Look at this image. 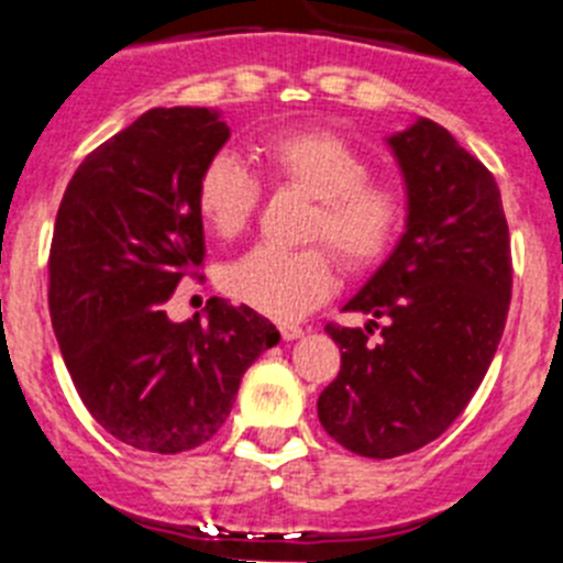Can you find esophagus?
<instances>
[{
	"label": "esophagus",
	"mask_w": 563,
	"mask_h": 563,
	"mask_svg": "<svg viewBox=\"0 0 563 563\" xmlns=\"http://www.w3.org/2000/svg\"><path fill=\"white\" fill-rule=\"evenodd\" d=\"M278 332H282V338H285V341H296V338L305 335V330H301L298 324H282L278 327Z\"/></svg>",
	"instance_id": "34e87169"
}]
</instances>
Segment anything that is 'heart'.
<instances>
[{"instance_id":"heart-1","label":"heart","mask_w":563,"mask_h":563,"mask_svg":"<svg viewBox=\"0 0 563 563\" xmlns=\"http://www.w3.org/2000/svg\"><path fill=\"white\" fill-rule=\"evenodd\" d=\"M271 180L316 200L310 236L327 239L352 271L375 265L395 245L406 202L391 183L369 180V157L332 132H282L262 143ZM262 197L256 174L236 154H213L197 180V208L213 233L231 239L251 222ZM231 298L278 321L321 305L335 287V265L324 247L285 251L256 245L225 267Z\"/></svg>"}]
</instances>
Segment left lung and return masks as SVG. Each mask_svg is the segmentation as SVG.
Wrapping results in <instances>:
<instances>
[{"instance_id":"1","label":"left lung","mask_w":563,"mask_h":563,"mask_svg":"<svg viewBox=\"0 0 563 563\" xmlns=\"http://www.w3.org/2000/svg\"><path fill=\"white\" fill-rule=\"evenodd\" d=\"M386 146L406 183V231L343 305L366 312V327L327 324L341 372L318 397L327 434L369 460L411 454L462 415L494 361L514 287L494 174L429 118Z\"/></svg>"}]
</instances>
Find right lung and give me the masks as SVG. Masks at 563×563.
<instances>
[{"label": "right lung", "mask_w": 563, "mask_h": 563, "mask_svg": "<svg viewBox=\"0 0 563 563\" xmlns=\"http://www.w3.org/2000/svg\"><path fill=\"white\" fill-rule=\"evenodd\" d=\"M231 137L220 109H148L87 154L58 206L49 318L89 415L121 442L180 454L211 440L278 330L211 298L174 324L166 301L202 265L197 180Z\"/></svg>", "instance_id": "1"}]
</instances>
